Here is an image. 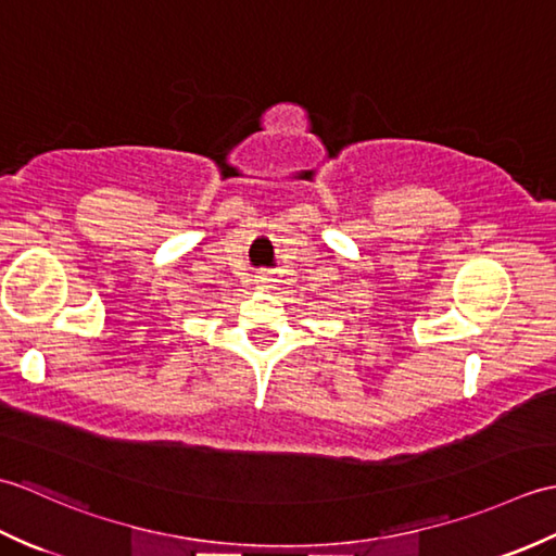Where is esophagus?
Here are the masks:
<instances>
[{"mask_svg":"<svg viewBox=\"0 0 556 556\" xmlns=\"http://www.w3.org/2000/svg\"><path fill=\"white\" fill-rule=\"evenodd\" d=\"M255 281H257V287H260V289H269V287H271V281H275V279H271L269 271H260V275L255 277Z\"/></svg>","mask_w":556,"mask_h":556,"instance_id":"1","label":"esophagus"}]
</instances>
